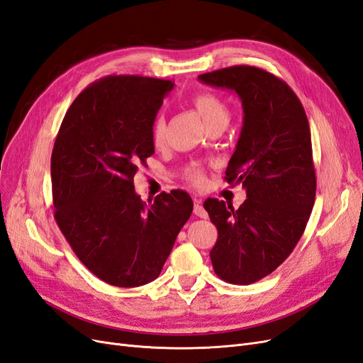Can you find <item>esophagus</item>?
<instances>
[{"label": "esophagus", "instance_id": "esophagus-1", "mask_svg": "<svg viewBox=\"0 0 363 363\" xmlns=\"http://www.w3.org/2000/svg\"><path fill=\"white\" fill-rule=\"evenodd\" d=\"M194 213L196 215V216H200V218H207L208 215H207V212H206V208L203 207V203L200 201V200H195V204H194Z\"/></svg>", "mask_w": 363, "mask_h": 363}]
</instances>
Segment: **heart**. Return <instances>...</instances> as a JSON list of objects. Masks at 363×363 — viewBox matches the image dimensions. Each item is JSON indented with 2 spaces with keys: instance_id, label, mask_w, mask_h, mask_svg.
<instances>
[{
  "instance_id": "obj_1",
  "label": "heart",
  "mask_w": 363,
  "mask_h": 363,
  "mask_svg": "<svg viewBox=\"0 0 363 363\" xmlns=\"http://www.w3.org/2000/svg\"><path fill=\"white\" fill-rule=\"evenodd\" d=\"M192 103L196 108V112L200 113L206 125L211 128L213 125H227L230 119V112L227 104L219 98L218 95L212 92H200L192 98ZM151 139L155 142V145L160 147L164 144L167 139V121L164 116L160 113L152 121L151 125ZM188 177L192 183L200 184L204 180V175L199 168H194L189 171Z\"/></svg>"
}]
</instances>
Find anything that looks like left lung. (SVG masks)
<instances>
[{
    "mask_svg": "<svg viewBox=\"0 0 363 363\" xmlns=\"http://www.w3.org/2000/svg\"><path fill=\"white\" fill-rule=\"evenodd\" d=\"M199 80L236 92L242 103V130L225 182L242 184L247 200L235 211L207 199L204 208L218 228L211 251L216 276L250 284L289 257L309 221L316 192L309 121L291 87L265 69L239 65Z\"/></svg>",
    "mask_w": 363,
    "mask_h": 363,
    "instance_id": "8db88e82",
    "label": "left lung"
}]
</instances>
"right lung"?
Masks as SVG:
<instances>
[{
  "instance_id": "1",
  "label": "right lung",
  "mask_w": 363,
  "mask_h": 363,
  "mask_svg": "<svg viewBox=\"0 0 363 363\" xmlns=\"http://www.w3.org/2000/svg\"><path fill=\"white\" fill-rule=\"evenodd\" d=\"M172 87L151 77H104L75 98L54 142V218L83 265L118 288L159 277L194 208L180 189L144 203L133 184L155 155L151 125Z\"/></svg>"
}]
</instances>
